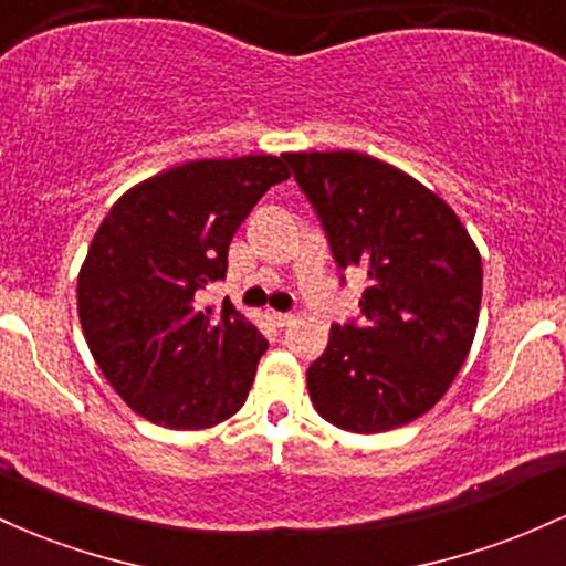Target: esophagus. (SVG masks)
Returning <instances> with one entry per match:
<instances>
[{"label": "esophagus", "mask_w": 566, "mask_h": 566, "mask_svg": "<svg viewBox=\"0 0 566 566\" xmlns=\"http://www.w3.org/2000/svg\"><path fill=\"white\" fill-rule=\"evenodd\" d=\"M266 321L272 323V326H277V328H283V326H289L291 321H294V315H289V313H277V310H266Z\"/></svg>", "instance_id": "obj_1"}]
</instances>
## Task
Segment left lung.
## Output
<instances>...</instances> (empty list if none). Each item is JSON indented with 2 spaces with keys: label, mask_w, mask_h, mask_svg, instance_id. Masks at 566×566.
<instances>
[{
  "label": "left lung",
  "mask_w": 566,
  "mask_h": 566,
  "mask_svg": "<svg viewBox=\"0 0 566 566\" xmlns=\"http://www.w3.org/2000/svg\"><path fill=\"white\" fill-rule=\"evenodd\" d=\"M342 270L368 281L364 326H332L307 368L317 415L385 433L441 401L471 353L481 253L457 213L396 165L360 151H285Z\"/></svg>",
  "instance_id": "8db88e82"
}]
</instances>
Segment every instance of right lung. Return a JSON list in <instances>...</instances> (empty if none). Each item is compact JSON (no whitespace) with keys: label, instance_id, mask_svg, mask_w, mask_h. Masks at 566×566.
Listing matches in <instances>:
<instances>
[{"label":"right lung","instance_id":"add662e5","mask_svg":"<svg viewBox=\"0 0 566 566\" xmlns=\"http://www.w3.org/2000/svg\"><path fill=\"white\" fill-rule=\"evenodd\" d=\"M281 157L192 160L128 189L101 221L77 277L95 364L144 420L202 430L245 403L266 339L227 300L195 294L227 275L232 234L289 179Z\"/></svg>","mask_w":566,"mask_h":566}]
</instances>
